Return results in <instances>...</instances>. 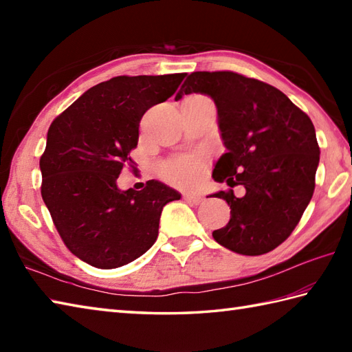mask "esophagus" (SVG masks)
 <instances>
[{"label":"esophagus","instance_id":"1","mask_svg":"<svg viewBox=\"0 0 352 352\" xmlns=\"http://www.w3.org/2000/svg\"><path fill=\"white\" fill-rule=\"evenodd\" d=\"M184 199L188 201L189 204H193V206H198L204 201V198L199 195V193H190V192H186L184 193Z\"/></svg>","mask_w":352,"mask_h":352}]
</instances>
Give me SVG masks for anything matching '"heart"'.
<instances>
[{
	"label": "heart",
	"instance_id": "heart-1",
	"mask_svg": "<svg viewBox=\"0 0 352 352\" xmlns=\"http://www.w3.org/2000/svg\"><path fill=\"white\" fill-rule=\"evenodd\" d=\"M204 172V162L199 155H182L178 159L164 163L162 166V175L166 180L180 184L192 186L195 184Z\"/></svg>",
	"mask_w": 352,
	"mask_h": 352
}]
</instances>
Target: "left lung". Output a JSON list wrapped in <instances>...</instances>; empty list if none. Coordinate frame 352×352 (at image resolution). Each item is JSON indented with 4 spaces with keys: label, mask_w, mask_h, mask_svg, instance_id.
I'll return each instance as SVG.
<instances>
[{
    "label": "left lung",
    "mask_w": 352,
    "mask_h": 352,
    "mask_svg": "<svg viewBox=\"0 0 352 352\" xmlns=\"http://www.w3.org/2000/svg\"><path fill=\"white\" fill-rule=\"evenodd\" d=\"M189 94L208 95L218 109L227 153L214 164V182L246 190L242 198L233 189L213 193L231 208L213 239L243 256L275 250L295 230L315 190L320 151L311 119L276 87L231 71L192 72L175 100Z\"/></svg>",
    "instance_id": "left-lung-1"
}]
</instances>
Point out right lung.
I'll use <instances>...</instances> for the list:
<instances>
[{"label":"right lung","mask_w":352,"mask_h":352,"mask_svg":"<svg viewBox=\"0 0 352 352\" xmlns=\"http://www.w3.org/2000/svg\"><path fill=\"white\" fill-rule=\"evenodd\" d=\"M186 74L119 76L89 89L48 129L41 193L68 250L100 269L124 266L159 236L163 207L180 193L157 180L121 190L148 109L170 98Z\"/></svg>","instance_id":"obj_1"}]
</instances>
